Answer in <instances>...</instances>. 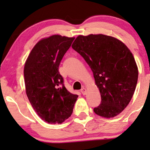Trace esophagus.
I'll return each instance as SVG.
<instances>
[{
  "label": "esophagus",
  "instance_id": "obj_1",
  "mask_svg": "<svg viewBox=\"0 0 150 150\" xmlns=\"http://www.w3.org/2000/svg\"><path fill=\"white\" fill-rule=\"evenodd\" d=\"M81 93H82V95H85L86 94V89L85 88H82L81 89Z\"/></svg>",
  "mask_w": 150,
  "mask_h": 150
}]
</instances>
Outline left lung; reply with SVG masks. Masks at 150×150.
<instances>
[{
	"label": "left lung",
	"instance_id": "8db88e82",
	"mask_svg": "<svg viewBox=\"0 0 150 150\" xmlns=\"http://www.w3.org/2000/svg\"><path fill=\"white\" fill-rule=\"evenodd\" d=\"M72 48L89 65L100 91L101 101L95 113L105 118L118 115L137 86L139 71L132 53L119 40L103 34L79 35Z\"/></svg>",
	"mask_w": 150,
	"mask_h": 150
}]
</instances>
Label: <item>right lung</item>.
Here are the masks:
<instances>
[{"instance_id": "right-lung-1", "label": "right lung", "mask_w": 150, "mask_h": 150, "mask_svg": "<svg viewBox=\"0 0 150 150\" xmlns=\"http://www.w3.org/2000/svg\"><path fill=\"white\" fill-rule=\"evenodd\" d=\"M75 38L53 35L40 40L26 60V93L35 112L46 122L62 123L71 117L78 96L67 91L59 72L60 62Z\"/></svg>"}]
</instances>
